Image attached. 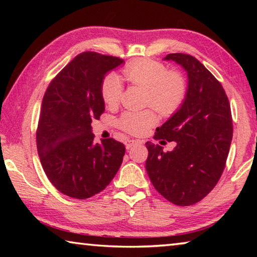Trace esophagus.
Wrapping results in <instances>:
<instances>
[{
  "instance_id": "esophagus-1",
  "label": "esophagus",
  "mask_w": 257,
  "mask_h": 257,
  "mask_svg": "<svg viewBox=\"0 0 257 257\" xmlns=\"http://www.w3.org/2000/svg\"><path fill=\"white\" fill-rule=\"evenodd\" d=\"M139 143H142V142L141 141H137V139H129V141L125 142V149H127V150L132 149L134 145L139 144Z\"/></svg>"
}]
</instances>
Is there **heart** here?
I'll return each instance as SVG.
<instances>
[{
  "mask_svg": "<svg viewBox=\"0 0 257 257\" xmlns=\"http://www.w3.org/2000/svg\"><path fill=\"white\" fill-rule=\"evenodd\" d=\"M121 78L130 85L146 92V104L160 114L169 116L184 103L187 94L185 78L177 71H168L164 64L153 60H138L125 66ZM122 93V84L116 76L104 79L101 88L102 99L106 106H116ZM158 122L153 111H127L120 116L118 125L123 132L136 135L145 134Z\"/></svg>",
  "mask_w": 257,
  "mask_h": 257,
  "instance_id": "heart-1",
  "label": "heart"
}]
</instances>
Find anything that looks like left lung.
I'll return each instance as SVG.
<instances>
[{"instance_id": "obj_1", "label": "left lung", "mask_w": 257, "mask_h": 257, "mask_svg": "<svg viewBox=\"0 0 257 257\" xmlns=\"http://www.w3.org/2000/svg\"><path fill=\"white\" fill-rule=\"evenodd\" d=\"M164 60L185 69L188 87L179 110L154 136L177 145L165 153L162 146L147 142L146 171L164 198L188 206L205 197L222 175L232 139L231 110L222 85L196 58L171 53Z\"/></svg>"}]
</instances>
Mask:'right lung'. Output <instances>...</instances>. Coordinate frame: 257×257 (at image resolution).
Segmentation results:
<instances>
[{
	"mask_svg": "<svg viewBox=\"0 0 257 257\" xmlns=\"http://www.w3.org/2000/svg\"><path fill=\"white\" fill-rule=\"evenodd\" d=\"M123 63L116 56L84 52L47 87L42 102L36 143L51 184L69 197L86 199L110 184L125 147L113 138L94 142L92 120L105 110L101 88L105 75Z\"/></svg>",
	"mask_w": 257,
	"mask_h": 257,
	"instance_id": "obj_1",
	"label": "right lung"
}]
</instances>
